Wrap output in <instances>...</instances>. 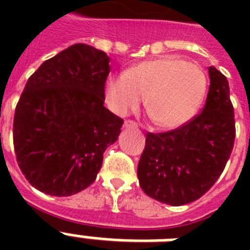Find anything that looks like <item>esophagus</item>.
<instances>
[{"mask_svg":"<svg viewBox=\"0 0 250 250\" xmlns=\"http://www.w3.org/2000/svg\"><path fill=\"white\" fill-rule=\"evenodd\" d=\"M125 128H136L137 127V125L136 123H135V122H132V121H125Z\"/></svg>","mask_w":250,"mask_h":250,"instance_id":"obj_1","label":"esophagus"}]
</instances>
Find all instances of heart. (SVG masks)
Instances as JSON below:
<instances>
[{
  "label": "heart",
  "instance_id": "1",
  "mask_svg": "<svg viewBox=\"0 0 250 250\" xmlns=\"http://www.w3.org/2000/svg\"><path fill=\"white\" fill-rule=\"evenodd\" d=\"M206 75L198 64L162 56L113 75L106 84V102L115 114L136 109L145 97L149 117L161 128H176L196 115L206 92Z\"/></svg>",
  "mask_w": 250,
  "mask_h": 250
}]
</instances>
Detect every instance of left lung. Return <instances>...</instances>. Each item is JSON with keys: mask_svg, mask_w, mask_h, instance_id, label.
Returning a JSON list of instances; mask_svg holds the SVG:
<instances>
[{"mask_svg": "<svg viewBox=\"0 0 250 250\" xmlns=\"http://www.w3.org/2000/svg\"><path fill=\"white\" fill-rule=\"evenodd\" d=\"M205 107L189 123L170 132L148 133L137 166L141 189L171 206L196 201L213 187L235 141L233 107L227 78L209 67Z\"/></svg>", "mask_w": 250, "mask_h": 250, "instance_id": "obj_1", "label": "left lung"}]
</instances>
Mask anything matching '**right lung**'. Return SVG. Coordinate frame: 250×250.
Returning a JSON list of instances; mask_svg holds the SVG:
<instances>
[{"label":"right lung","mask_w":250,"mask_h":250,"mask_svg":"<svg viewBox=\"0 0 250 250\" xmlns=\"http://www.w3.org/2000/svg\"><path fill=\"white\" fill-rule=\"evenodd\" d=\"M105 52L74 44L28 79L14 115V149L29 184L63 197L96 180L123 119L104 106L110 72Z\"/></svg>","instance_id":"obj_1"}]
</instances>
